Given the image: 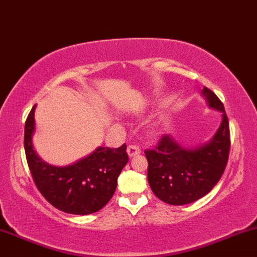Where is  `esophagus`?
<instances>
[{"instance_id":"34e87169","label":"esophagus","mask_w":257,"mask_h":257,"mask_svg":"<svg viewBox=\"0 0 257 257\" xmlns=\"http://www.w3.org/2000/svg\"><path fill=\"white\" fill-rule=\"evenodd\" d=\"M126 153H128L129 157H134V155H138L141 153V148L136 145H131L128 146V148H126Z\"/></svg>"}]
</instances>
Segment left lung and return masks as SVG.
I'll use <instances>...</instances> for the list:
<instances>
[{
	"label": "left lung",
	"instance_id": "1",
	"mask_svg": "<svg viewBox=\"0 0 257 257\" xmlns=\"http://www.w3.org/2000/svg\"><path fill=\"white\" fill-rule=\"evenodd\" d=\"M211 108L223 112L216 135L196 149L181 148L171 135H162L157 146L146 149L148 183L159 199L171 205H184L204 197L218 183L228 164L230 131L225 109L213 91L203 89Z\"/></svg>",
	"mask_w": 257,
	"mask_h": 257
}]
</instances>
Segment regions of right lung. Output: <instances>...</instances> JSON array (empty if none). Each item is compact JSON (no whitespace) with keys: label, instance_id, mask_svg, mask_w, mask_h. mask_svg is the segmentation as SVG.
<instances>
[{"label":"right lung","instance_id":"1","mask_svg":"<svg viewBox=\"0 0 257 257\" xmlns=\"http://www.w3.org/2000/svg\"><path fill=\"white\" fill-rule=\"evenodd\" d=\"M34 109L25 123V152L35 186L56 209L72 215H89L104 207L115 193L117 178L129 158L126 145L98 147L89 157L66 167L51 166L39 159L32 145Z\"/></svg>","mask_w":257,"mask_h":257}]
</instances>
